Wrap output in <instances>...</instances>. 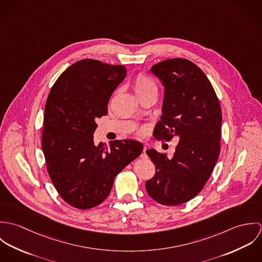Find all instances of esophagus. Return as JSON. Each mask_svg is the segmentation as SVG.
Returning a JSON list of instances; mask_svg holds the SVG:
<instances>
[{
    "label": "esophagus",
    "mask_w": 262,
    "mask_h": 262,
    "mask_svg": "<svg viewBox=\"0 0 262 262\" xmlns=\"http://www.w3.org/2000/svg\"><path fill=\"white\" fill-rule=\"evenodd\" d=\"M146 150H147V147H146V146H144V147H143V152H142V155H141L142 157H145V156H146Z\"/></svg>",
    "instance_id": "34e87169"
}]
</instances>
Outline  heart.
Returning <instances> with one entry per match:
<instances>
[{
    "label": "heart",
    "instance_id": "heart-1",
    "mask_svg": "<svg viewBox=\"0 0 262 262\" xmlns=\"http://www.w3.org/2000/svg\"><path fill=\"white\" fill-rule=\"evenodd\" d=\"M133 89L137 97H141L154 90H157L154 81L146 75H138L134 79Z\"/></svg>",
    "mask_w": 262,
    "mask_h": 262
}]
</instances>
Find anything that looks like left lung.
<instances>
[{
    "label": "left lung",
    "mask_w": 262,
    "mask_h": 262,
    "mask_svg": "<svg viewBox=\"0 0 262 262\" xmlns=\"http://www.w3.org/2000/svg\"><path fill=\"white\" fill-rule=\"evenodd\" d=\"M164 86L162 116L153 134L180 142L171 158L146 151L155 164L145 187L150 196L165 206L194 198L208 182L220 153L222 112L216 93L202 70L184 58L166 59L150 69Z\"/></svg>",
    "instance_id": "obj_1"
}]
</instances>
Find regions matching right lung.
I'll return each instance as SVG.
<instances>
[{"mask_svg": "<svg viewBox=\"0 0 262 262\" xmlns=\"http://www.w3.org/2000/svg\"><path fill=\"white\" fill-rule=\"evenodd\" d=\"M124 66L82 59L67 69L48 95L42 131V150L48 174L71 206L86 210L103 203L115 177L143 151L131 140L96 145V121L108 114L113 92L124 80Z\"/></svg>", "mask_w": 262, "mask_h": 262, "instance_id": "add662e5", "label": "right lung"}]
</instances>
